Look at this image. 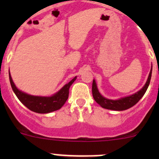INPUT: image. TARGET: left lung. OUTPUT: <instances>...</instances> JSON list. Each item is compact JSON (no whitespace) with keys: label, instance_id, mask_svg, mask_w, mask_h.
Returning <instances> with one entry per match:
<instances>
[{"label":"left lung","instance_id":"1","mask_svg":"<svg viewBox=\"0 0 159 159\" xmlns=\"http://www.w3.org/2000/svg\"><path fill=\"white\" fill-rule=\"evenodd\" d=\"M152 65L151 68L150 73H149L148 79H147L146 83L143 86L142 89L139 90L134 94H131V95L126 96V97L121 98L116 100H112V99L106 98L105 97L102 96L101 93L99 92L98 89L97 83L95 80H93L92 83V94L94 101L97 102L101 107L106 109L114 110V111H124L134 106L135 104L139 102V101L143 97L145 93L146 92L148 89L149 84H150L151 78H152Z\"/></svg>","mask_w":159,"mask_h":159}]
</instances>
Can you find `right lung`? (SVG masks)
Here are the masks:
<instances>
[{
  "instance_id": "add662e5",
  "label": "right lung",
  "mask_w": 159,
  "mask_h": 159,
  "mask_svg": "<svg viewBox=\"0 0 159 159\" xmlns=\"http://www.w3.org/2000/svg\"><path fill=\"white\" fill-rule=\"evenodd\" d=\"M76 78L77 76H75L70 82L65 84L57 92L51 96H35L27 94L17 89L13 81L9 70V79L11 88L17 98L28 109L40 114L50 113L60 109L68 100L69 89Z\"/></svg>"
}]
</instances>
